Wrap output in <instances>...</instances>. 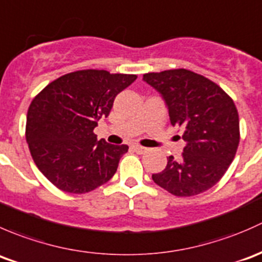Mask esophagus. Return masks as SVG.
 Returning a JSON list of instances; mask_svg holds the SVG:
<instances>
[{"label": "esophagus", "mask_w": 262, "mask_h": 262, "mask_svg": "<svg viewBox=\"0 0 262 262\" xmlns=\"http://www.w3.org/2000/svg\"><path fill=\"white\" fill-rule=\"evenodd\" d=\"M131 147H132V150L136 151L137 154H144V152H146V151H147L146 147L141 146V145H136V144H135V145H132Z\"/></svg>", "instance_id": "1"}]
</instances>
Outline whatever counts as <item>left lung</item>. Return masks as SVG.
<instances>
[{
	"mask_svg": "<svg viewBox=\"0 0 262 262\" xmlns=\"http://www.w3.org/2000/svg\"><path fill=\"white\" fill-rule=\"evenodd\" d=\"M144 80L159 91L170 123L187 141L182 159L169 156L152 180L177 196H193L214 187L236 155L239 118L233 99L208 78L187 69L146 73Z\"/></svg>",
	"mask_w": 262,
	"mask_h": 262,
	"instance_id": "1",
	"label": "left lung"
}]
</instances>
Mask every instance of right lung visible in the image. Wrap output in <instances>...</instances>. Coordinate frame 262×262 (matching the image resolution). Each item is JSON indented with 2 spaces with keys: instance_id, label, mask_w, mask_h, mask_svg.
<instances>
[{
  "instance_id": "1",
  "label": "right lung",
  "mask_w": 262,
  "mask_h": 262,
  "mask_svg": "<svg viewBox=\"0 0 262 262\" xmlns=\"http://www.w3.org/2000/svg\"><path fill=\"white\" fill-rule=\"evenodd\" d=\"M135 74L84 69L53 80L31 101L25 136L34 163L51 184L84 194L108 182L127 145L97 141L94 127Z\"/></svg>"
}]
</instances>
